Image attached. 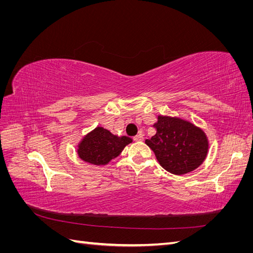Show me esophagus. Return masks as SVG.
<instances>
[{"label": "esophagus", "instance_id": "obj_1", "mask_svg": "<svg viewBox=\"0 0 253 253\" xmlns=\"http://www.w3.org/2000/svg\"><path fill=\"white\" fill-rule=\"evenodd\" d=\"M133 139H134V141H141V140L143 139V135H142L141 133L137 134L136 136H134V137H133Z\"/></svg>", "mask_w": 253, "mask_h": 253}]
</instances>
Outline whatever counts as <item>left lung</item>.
<instances>
[{
    "instance_id": "left-lung-1",
    "label": "left lung",
    "mask_w": 253,
    "mask_h": 253,
    "mask_svg": "<svg viewBox=\"0 0 253 253\" xmlns=\"http://www.w3.org/2000/svg\"><path fill=\"white\" fill-rule=\"evenodd\" d=\"M156 134L145 139L165 170L181 175L200 167L208 152V139L203 129L176 117L158 116L153 126Z\"/></svg>"
}]
</instances>
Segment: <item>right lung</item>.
<instances>
[{
	"mask_svg": "<svg viewBox=\"0 0 253 253\" xmlns=\"http://www.w3.org/2000/svg\"><path fill=\"white\" fill-rule=\"evenodd\" d=\"M132 142L127 136L117 137L103 127H96L79 143V157L91 165H106L117 157L126 144Z\"/></svg>",
	"mask_w": 253,
	"mask_h": 253,
	"instance_id": "obj_1",
	"label": "right lung"
}]
</instances>
